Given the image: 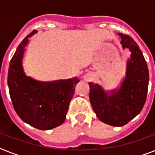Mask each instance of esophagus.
I'll return each instance as SVG.
<instances>
[{
  "mask_svg": "<svg viewBox=\"0 0 155 155\" xmlns=\"http://www.w3.org/2000/svg\"><path fill=\"white\" fill-rule=\"evenodd\" d=\"M90 79H91V77H90L89 75H85L84 76V80H87V81H89Z\"/></svg>",
  "mask_w": 155,
  "mask_h": 155,
  "instance_id": "obj_1",
  "label": "esophagus"
}]
</instances>
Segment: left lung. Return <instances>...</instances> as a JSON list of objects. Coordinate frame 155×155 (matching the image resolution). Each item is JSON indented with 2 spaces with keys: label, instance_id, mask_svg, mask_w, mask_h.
Listing matches in <instances>:
<instances>
[{
  "label": "left lung",
  "instance_id": "left-lung-1",
  "mask_svg": "<svg viewBox=\"0 0 155 155\" xmlns=\"http://www.w3.org/2000/svg\"><path fill=\"white\" fill-rule=\"evenodd\" d=\"M122 47L131 52L126 75L119 89L105 92L97 84L89 83V98L93 110L102 122L123 126L138 115L147 101L149 71L142 52L129 35L118 33Z\"/></svg>",
  "mask_w": 155,
  "mask_h": 155
}]
</instances>
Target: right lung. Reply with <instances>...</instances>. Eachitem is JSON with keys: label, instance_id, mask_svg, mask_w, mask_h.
<instances>
[{"label": "right lung", "instance_id": "obj_1", "mask_svg": "<svg viewBox=\"0 0 155 155\" xmlns=\"http://www.w3.org/2000/svg\"><path fill=\"white\" fill-rule=\"evenodd\" d=\"M35 33V30L27 35L16 50L8 67V86L13 108L21 119L36 129L48 130L64 122L80 80L74 77L41 82L25 75L23 54L28 38Z\"/></svg>", "mask_w": 155, "mask_h": 155}]
</instances>
